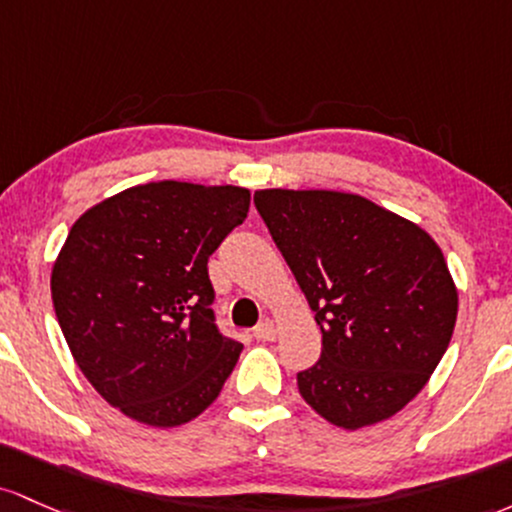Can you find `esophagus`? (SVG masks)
Instances as JSON below:
<instances>
[{
  "label": "esophagus",
  "instance_id": "1",
  "mask_svg": "<svg viewBox=\"0 0 512 512\" xmlns=\"http://www.w3.org/2000/svg\"><path fill=\"white\" fill-rule=\"evenodd\" d=\"M275 336H278V329H275V324L271 319H263L261 324L254 329L256 341H275Z\"/></svg>",
  "mask_w": 512,
  "mask_h": 512
}]
</instances>
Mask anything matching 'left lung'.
<instances>
[{
    "label": "left lung",
    "mask_w": 512,
    "mask_h": 512,
    "mask_svg": "<svg viewBox=\"0 0 512 512\" xmlns=\"http://www.w3.org/2000/svg\"><path fill=\"white\" fill-rule=\"evenodd\" d=\"M258 215L321 329L297 372L302 399L338 428L392 418L450 346L457 287L433 237L363 195L256 191Z\"/></svg>",
    "instance_id": "obj_1"
}]
</instances>
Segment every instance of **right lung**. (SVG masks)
<instances>
[{
    "label": "right lung",
    "instance_id": "obj_1",
    "mask_svg": "<svg viewBox=\"0 0 512 512\" xmlns=\"http://www.w3.org/2000/svg\"><path fill=\"white\" fill-rule=\"evenodd\" d=\"M239 186L157 181L74 222L50 278L60 329L91 387L145 426L200 416L241 343L215 324L208 258L246 220Z\"/></svg>",
    "mask_w": 512,
    "mask_h": 512
}]
</instances>
